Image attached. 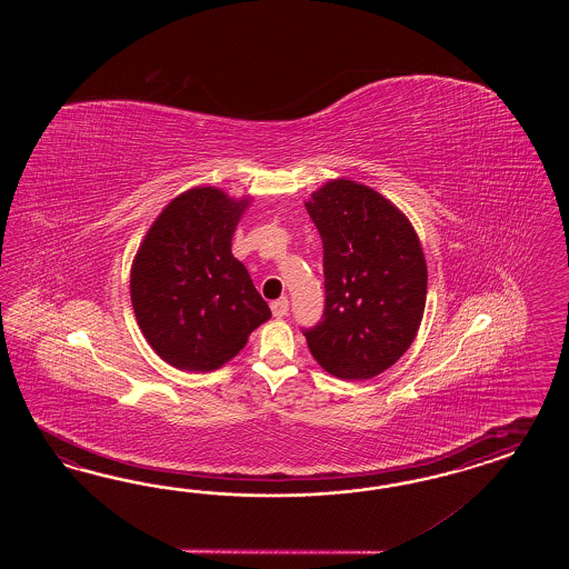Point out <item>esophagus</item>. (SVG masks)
Returning <instances> with one entry per match:
<instances>
[{"instance_id":"obj_1","label":"esophagus","mask_w":569,"mask_h":569,"mask_svg":"<svg viewBox=\"0 0 569 569\" xmlns=\"http://www.w3.org/2000/svg\"><path fill=\"white\" fill-rule=\"evenodd\" d=\"M271 310H273V317H277V319L286 317V315H288V310H290V302H288V298L273 300V302H271Z\"/></svg>"}]
</instances>
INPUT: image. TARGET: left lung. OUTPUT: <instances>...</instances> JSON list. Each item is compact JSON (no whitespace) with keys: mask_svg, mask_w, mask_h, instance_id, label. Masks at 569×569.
<instances>
[{"mask_svg":"<svg viewBox=\"0 0 569 569\" xmlns=\"http://www.w3.org/2000/svg\"><path fill=\"white\" fill-rule=\"evenodd\" d=\"M323 241L326 310L302 329L340 379L376 378L409 350L426 309L428 267L413 224L367 186L333 179L305 204Z\"/></svg>","mask_w":569,"mask_h":569,"instance_id":"obj_1","label":"left lung"}]
</instances>
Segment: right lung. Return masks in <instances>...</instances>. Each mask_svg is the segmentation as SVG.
I'll list each match as a JSON object with an SVG mask.
<instances>
[{
    "label": "right lung",
    "mask_w": 569,
    "mask_h": 569,
    "mask_svg": "<svg viewBox=\"0 0 569 569\" xmlns=\"http://www.w3.org/2000/svg\"><path fill=\"white\" fill-rule=\"evenodd\" d=\"M250 198L193 188L171 200L139 246L131 302L139 329L164 362L181 371H214L231 361L271 309L231 238Z\"/></svg>",
    "instance_id": "1"
}]
</instances>
